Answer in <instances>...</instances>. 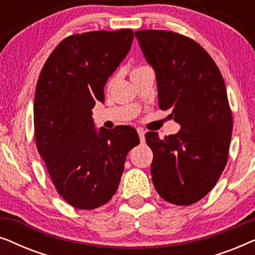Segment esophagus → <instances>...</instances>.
I'll use <instances>...</instances> for the list:
<instances>
[{
    "label": "esophagus",
    "mask_w": 255,
    "mask_h": 255,
    "mask_svg": "<svg viewBox=\"0 0 255 255\" xmlns=\"http://www.w3.org/2000/svg\"><path fill=\"white\" fill-rule=\"evenodd\" d=\"M137 132L139 134V138H140V141L144 142L145 141V130H144V128H138Z\"/></svg>",
    "instance_id": "1"
}]
</instances>
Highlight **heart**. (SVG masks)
I'll list each match as a JSON object with an SVG mask.
<instances>
[{
	"label": "heart",
	"mask_w": 255,
	"mask_h": 255,
	"mask_svg": "<svg viewBox=\"0 0 255 255\" xmlns=\"http://www.w3.org/2000/svg\"><path fill=\"white\" fill-rule=\"evenodd\" d=\"M144 67H146V66H139V67L133 69V72H134V71H139V69H141V68H144Z\"/></svg>",
	"instance_id": "b5f03b06"
}]
</instances>
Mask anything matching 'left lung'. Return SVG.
<instances>
[{
    "label": "left lung",
    "instance_id": "1",
    "mask_svg": "<svg viewBox=\"0 0 255 255\" xmlns=\"http://www.w3.org/2000/svg\"><path fill=\"white\" fill-rule=\"evenodd\" d=\"M146 61L155 72L159 107L181 125L160 139L147 132L153 151L152 181L163 200L189 205L203 198L225 168L232 113L224 80L201 45L162 30L135 31Z\"/></svg>",
    "mask_w": 255,
    "mask_h": 255
}]
</instances>
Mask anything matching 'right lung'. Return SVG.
<instances>
[{
  "mask_svg": "<svg viewBox=\"0 0 255 255\" xmlns=\"http://www.w3.org/2000/svg\"><path fill=\"white\" fill-rule=\"evenodd\" d=\"M133 31H92L65 38L45 62L33 103L34 138L55 189L76 209L92 210L116 193L128 151L139 144L133 128L94 125L96 101L127 57Z\"/></svg>",
  "mask_w": 255,
  "mask_h": 255,
  "instance_id": "add662e5",
  "label": "right lung"
}]
</instances>
